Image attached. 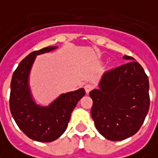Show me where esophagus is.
Instances as JSON below:
<instances>
[{
  "mask_svg": "<svg viewBox=\"0 0 158 158\" xmlns=\"http://www.w3.org/2000/svg\"><path fill=\"white\" fill-rule=\"evenodd\" d=\"M93 88H94V86H93L92 84H86L85 85V90H86V94H88V93L90 92Z\"/></svg>",
  "mask_w": 158,
  "mask_h": 158,
  "instance_id": "obj_1",
  "label": "esophagus"
}]
</instances>
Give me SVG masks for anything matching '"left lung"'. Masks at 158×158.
Segmentation results:
<instances>
[{"instance_id": "8db88e82", "label": "left lung", "mask_w": 158, "mask_h": 158, "mask_svg": "<svg viewBox=\"0 0 158 158\" xmlns=\"http://www.w3.org/2000/svg\"><path fill=\"white\" fill-rule=\"evenodd\" d=\"M104 72L99 87L89 93L91 116L97 131L110 141H122L135 134L149 109V83L135 59Z\"/></svg>"}]
</instances>
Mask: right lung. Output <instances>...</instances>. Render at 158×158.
I'll use <instances>...</instances> for the list:
<instances>
[{"label": "right lung", "mask_w": 158, "mask_h": 158, "mask_svg": "<svg viewBox=\"0 0 158 158\" xmlns=\"http://www.w3.org/2000/svg\"><path fill=\"white\" fill-rule=\"evenodd\" d=\"M56 48L47 47L31 52L20 62L11 79V115L25 135L40 142H51L65 132L72 110L86 94L84 88L62 94L48 106H40L33 100L29 86L32 64L38 55L50 52Z\"/></svg>", "instance_id": "right-lung-1"}]
</instances>
